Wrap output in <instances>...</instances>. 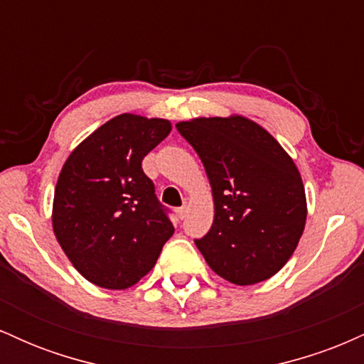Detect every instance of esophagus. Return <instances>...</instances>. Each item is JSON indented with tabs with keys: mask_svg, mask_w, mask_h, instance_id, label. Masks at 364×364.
<instances>
[{
	"mask_svg": "<svg viewBox=\"0 0 364 364\" xmlns=\"http://www.w3.org/2000/svg\"><path fill=\"white\" fill-rule=\"evenodd\" d=\"M186 212H188V205H183V207L176 208V214H178L179 219H185V217H186Z\"/></svg>",
	"mask_w": 364,
	"mask_h": 364,
	"instance_id": "obj_1",
	"label": "esophagus"
}]
</instances>
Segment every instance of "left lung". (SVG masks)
I'll use <instances>...</instances> for the list:
<instances>
[{"instance_id": "1", "label": "left lung", "mask_w": 364, "mask_h": 364, "mask_svg": "<svg viewBox=\"0 0 364 364\" xmlns=\"http://www.w3.org/2000/svg\"><path fill=\"white\" fill-rule=\"evenodd\" d=\"M212 186L214 223L195 240L217 275L237 286L270 279L286 265L306 223L301 174L277 140L245 116L176 124Z\"/></svg>"}]
</instances>
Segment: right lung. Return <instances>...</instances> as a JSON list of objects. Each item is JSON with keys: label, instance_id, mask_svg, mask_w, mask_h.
<instances>
[{"label": "right lung", "instance_id": "right-lung-1", "mask_svg": "<svg viewBox=\"0 0 364 364\" xmlns=\"http://www.w3.org/2000/svg\"><path fill=\"white\" fill-rule=\"evenodd\" d=\"M171 133V123L116 116L70 154L58 178L53 231L87 281L127 289L156 265L174 225L159 203L141 161Z\"/></svg>", "mask_w": 364, "mask_h": 364}]
</instances>
